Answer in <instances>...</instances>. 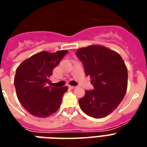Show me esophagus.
<instances>
[{"label": "esophagus", "instance_id": "1", "mask_svg": "<svg viewBox=\"0 0 147 147\" xmlns=\"http://www.w3.org/2000/svg\"><path fill=\"white\" fill-rule=\"evenodd\" d=\"M68 87L70 88V89H75L76 86H68Z\"/></svg>", "mask_w": 147, "mask_h": 147}]
</instances>
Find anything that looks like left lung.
<instances>
[{"label":"left lung","instance_id":"8db88e82","mask_svg":"<svg viewBox=\"0 0 147 147\" xmlns=\"http://www.w3.org/2000/svg\"><path fill=\"white\" fill-rule=\"evenodd\" d=\"M86 76L94 88L86 90L79 100L81 109L90 117L102 118L117 109L127 87V69L116 52L100 46L90 45L76 51Z\"/></svg>","mask_w":147,"mask_h":147}]
</instances>
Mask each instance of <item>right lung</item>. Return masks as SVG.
Listing matches in <instances>:
<instances>
[{"mask_svg": "<svg viewBox=\"0 0 147 147\" xmlns=\"http://www.w3.org/2000/svg\"><path fill=\"white\" fill-rule=\"evenodd\" d=\"M67 53L40 52L17 67L14 79L16 95L24 108L34 117H47L60 108L67 87L50 86L49 78Z\"/></svg>", "mask_w": 147, "mask_h": 147, "instance_id": "obj_1", "label": "right lung"}]
</instances>
